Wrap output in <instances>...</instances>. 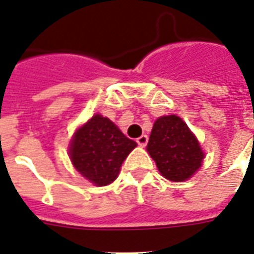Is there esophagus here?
I'll use <instances>...</instances> for the list:
<instances>
[{"instance_id": "obj_1", "label": "esophagus", "mask_w": 254, "mask_h": 254, "mask_svg": "<svg viewBox=\"0 0 254 254\" xmlns=\"http://www.w3.org/2000/svg\"><path fill=\"white\" fill-rule=\"evenodd\" d=\"M136 142H137V144L140 145V146H142V148H144L145 145L148 144V136H146V135H141V136H140V137L136 138Z\"/></svg>"}]
</instances>
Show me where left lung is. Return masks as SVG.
Returning a JSON list of instances; mask_svg holds the SVG:
<instances>
[{"label": "left lung", "mask_w": 254, "mask_h": 254, "mask_svg": "<svg viewBox=\"0 0 254 254\" xmlns=\"http://www.w3.org/2000/svg\"><path fill=\"white\" fill-rule=\"evenodd\" d=\"M146 150L160 175L183 183L200 168L204 153L188 125L177 116H163L154 122Z\"/></svg>", "instance_id": "obj_1"}]
</instances>
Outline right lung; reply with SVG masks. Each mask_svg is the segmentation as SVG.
<instances>
[{"label":"right lung","instance_id":"1","mask_svg":"<svg viewBox=\"0 0 254 254\" xmlns=\"http://www.w3.org/2000/svg\"><path fill=\"white\" fill-rule=\"evenodd\" d=\"M137 146L109 118L95 114L74 132L69 157L75 170L96 186L112 184L123 160Z\"/></svg>","mask_w":254,"mask_h":254}]
</instances>
